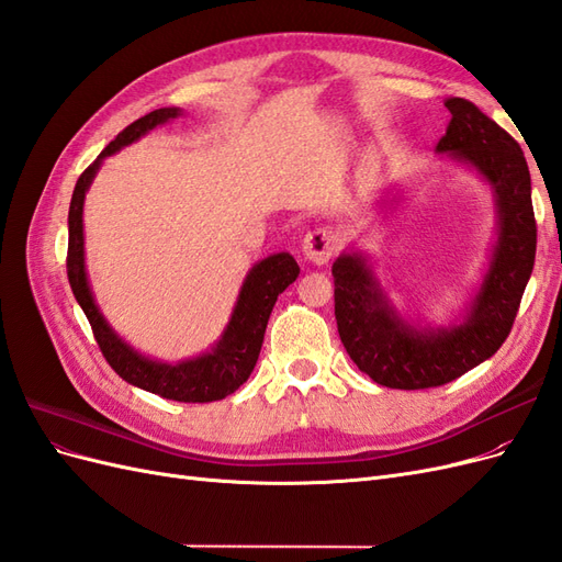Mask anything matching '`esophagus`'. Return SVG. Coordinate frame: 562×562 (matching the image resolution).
Segmentation results:
<instances>
[{
  "mask_svg": "<svg viewBox=\"0 0 562 562\" xmlns=\"http://www.w3.org/2000/svg\"><path fill=\"white\" fill-rule=\"evenodd\" d=\"M337 250V234L333 229H314L310 234H304L302 239V255L304 260H310L314 265H326L333 252Z\"/></svg>",
  "mask_w": 562,
  "mask_h": 562,
  "instance_id": "1",
  "label": "esophagus"
}]
</instances>
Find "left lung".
Segmentation results:
<instances>
[{"instance_id":"1","label":"left lung","mask_w":562,"mask_h":562,"mask_svg":"<svg viewBox=\"0 0 562 562\" xmlns=\"http://www.w3.org/2000/svg\"><path fill=\"white\" fill-rule=\"evenodd\" d=\"M452 119L436 151L467 166L495 199V241L473 295L446 323L403 314L356 244L333 262L339 339L361 372L389 389H429L462 378L512 333L537 250L532 184L520 145L464 98H446ZM382 209L398 206L396 196Z\"/></svg>"}]
</instances>
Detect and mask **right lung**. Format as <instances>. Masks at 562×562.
Instances as JSON below:
<instances>
[{
	"label": "right lung",
	"mask_w": 562,
	"mask_h": 562,
	"mask_svg": "<svg viewBox=\"0 0 562 562\" xmlns=\"http://www.w3.org/2000/svg\"><path fill=\"white\" fill-rule=\"evenodd\" d=\"M182 114L184 112L180 108H159L140 116L138 122H133L119 133L87 171L79 176L70 201V213H67V232H70V241H67V279H70L79 307L91 323L100 351H103L119 378L168 401L209 403L234 394L250 378L255 363H258L267 321L271 310H274L277 297L300 274L293 255L274 252L255 262L248 269L239 295H236L223 335L215 339L211 349L192 356V359L168 363L138 351L110 326V321L100 312L95 302L87 271V248H83V201H87V192L100 166H103L108 157L116 155L119 149L140 140L149 131L173 122V119Z\"/></svg>",
	"instance_id": "add662e5"
}]
</instances>
